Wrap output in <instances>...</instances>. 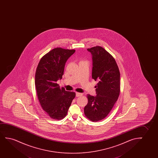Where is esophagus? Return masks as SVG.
Wrapping results in <instances>:
<instances>
[{"mask_svg": "<svg viewBox=\"0 0 158 158\" xmlns=\"http://www.w3.org/2000/svg\"><path fill=\"white\" fill-rule=\"evenodd\" d=\"M82 93H79V92H76V97H81V96H82Z\"/></svg>", "mask_w": 158, "mask_h": 158, "instance_id": "esophagus-1", "label": "esophagus"}]
</instances>
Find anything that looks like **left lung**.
Segmentation results:
<instances>
[{
    "instance_id": "obj_1",
    "label": "left lung",
    "mask_w": 158,
    "mask_h": 158,
    "mask_svg": "<svg viewBox=\"0 0 158 158\" xmlns=\"http://www.w3.org/2000/svg\"><path fill=\"white\" fill-rule=\"evenodd\" d=\"M87 50L92 55V77L98 82L95 86L97 95H87L84 114L91 121H99L107 116L118 99L120 74L114 58L104 48L97 46Z\"/></svg>"
}]
</instances>
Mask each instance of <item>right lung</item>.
<instances>
[{
  "label": "right lung",
  "instance_id": "right-lung-1",
  "mask_svg": "<svg viewBox=\"0 0 158 158\" xmlns=\"http://www.w3.org/2000/svg\"><path fill=\"white\" fill-rule=\"evenodd\" d=\"M75 50L55 48L41 58L35 74L37 96L41 107L52 119L64 118L76 97L73 92L60 88L56 81L61 79L67 59Z\"/></svg>",
  "mask_w": 158,
  "mask_h": 158
}]
</instances>
